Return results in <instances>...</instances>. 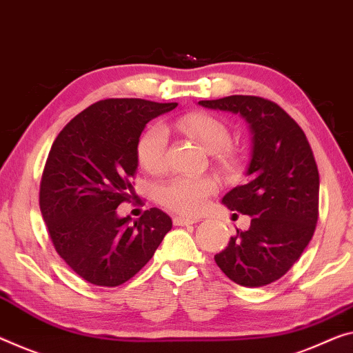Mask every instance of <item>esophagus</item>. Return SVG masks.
<instances>
[{
    "label": "esophagus",
    "instance_id": "esophagus-1",
    "mask_svg": "<svg viewBox=\"0 0 353 353\" xmlns=\"http://www.w3.org/2000/svg\"><path fill=\"white\" fill-rule=\"evenodd\" d=\"M195 222H199V219L181 218V216H176V218H173V224H175V225H191V224H195Z\"/></svg>",
    "mask_w": 353,
    "mask_h": 353
}]
</instances>
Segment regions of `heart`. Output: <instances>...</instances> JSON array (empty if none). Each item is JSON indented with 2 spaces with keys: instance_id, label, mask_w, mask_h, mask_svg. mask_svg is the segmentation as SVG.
Instances as JSON below:
<instances>
[{
  "instance_id": "1",
  "label": "heart",
  "mask_w": 353,
  "mask_h": 353,
  "mask_svg": "<svg viewBox=\"0 0 353 353\" xmlns=\"http://www.w3.org/2000/svg\"><path fill=\"white\" fill-rule=\"evenodd\" d=\"M178 131L189 135L208 151H219L221 158L230 162L235 153L229 148L232 131L222 118L207 112H191L175 121ZM139 164L150 173H161L167 165V132L162 126H150L137 143ZM216 192V183L208 176L176 175L158 189L161 205L184 216L197 214L207 207Z\"/></svg>"
}]
</instances>
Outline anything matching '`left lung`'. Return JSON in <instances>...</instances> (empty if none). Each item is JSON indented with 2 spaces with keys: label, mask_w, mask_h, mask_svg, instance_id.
<instances>
[{
  "label": "left lung",
  "mask_w": 353,
  "mask_h": 353,
  "mask_svg": "<svg viewBox=\"0 0 353 353\" xmlns=\"http://www.w3.org/2000/svg\"><path fill=\"white\" fill-rule=\"evenodd\" d=\"M200 105L240 113L251 124L252 159L248 181L222 199L251 216L214 262L243 287L274 283L305 251L319 219V169L306 134L276 102L259 96H227Z\"/></svg>",
  "instance_id": "obj_1"
}]
</instances>
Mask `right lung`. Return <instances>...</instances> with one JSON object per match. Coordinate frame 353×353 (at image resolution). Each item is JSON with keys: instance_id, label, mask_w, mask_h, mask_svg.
<instances>
[{"instance_id": "1", "label": "right lung", "mask_w": 353, "mask_h": 353, "mask_svg": "<svg viewBox=\"0 0 353 353\" xmlns=\"http://www.w3.org/2000/svg\"><path fill=\"white\" fill-rule=\"evenodd\" d=\"M176 102L104 99L74 117L52 145L42 172L39 207L48 236L86 283L117 287L139 273L172 229L169 214L150 208L132 224L118 218L134 202L137 143L146 123Z\"/></svg>"}]
</instances>
